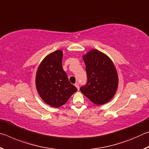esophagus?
Here are the masks:
<instances>
[{
    "mask_svg": "<svg viewBox=\"0 0 149 149\" xmlns=\"http://www.w3.org/2000/svg\"><path fill=\"white\" fill-rule=\"evenodd\" d=\"M75 86L77 88L78 90L79 89V84H78V83H76V84H75Z\"/></svg>",
    "mask_w": 149,
    "mask_h": 149,
    "instance_id": "esophagus-1",
    "label": "esophagus"
}]
</instances>
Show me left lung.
Listing matches in <instances>:
<instances>
[{
  "instance_id": "1",
  "label": "left lung",
  "mask_w": 149,
  "mask_h": 149,
  "mask_svg": "<svg viewBox=\"0 0 149 149\" xmlns=\"http://www.w3.org/2000/svg\"><path fill=\"white\" fill-rule=\"evenodd\" d=\"M87 73V83L80 91L94 104L102 105L114 97L118 85L116 70L112 60L97 50L83 56Z\"/></svg>"
}]
</instances>
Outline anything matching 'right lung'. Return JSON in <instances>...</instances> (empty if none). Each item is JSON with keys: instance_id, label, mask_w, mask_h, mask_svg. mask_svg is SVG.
I'll list each match as a JSON object with an SVG mask.
<instances>
[{"instance_id": "add662e5", "label": "right lung", "mask_w": 149, "mask_h": 149, "mask_svg": "<svg viewBox=\"0 0 149 149\" xmlns=\"http://www.w3.org/2000/svg\"><path fill=\"white\" fill-rule=\"evenodd\" d=\"M63 52L56 50L45 58L36 74V87L41 99L52 107L64 104L77 89L70 84L62 68Z\"/></svg>"}]
</instances>
